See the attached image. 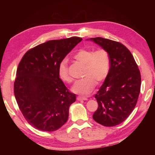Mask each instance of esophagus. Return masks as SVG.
<instances>
[{
  "label": "esophagus",
  "mask_w": 155,
  "mask_h": 155,
  "mask_svg": "<svg viewBox=\"0 0 155 155\" xmlns=\"http://www.w3.org/2000/svg\"><path fill=\"white\" fill-rule=\"evenodd\" d=\"M78 101H87V98L86 97H83V96H78L77 97Z\"/></svg>",
  "instance_id": "obj_1"
}]
</instances>
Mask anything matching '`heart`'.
<instances>
[{"instance_id":"heart-1","label":"heart","mask_w":155,"mask_h":155,"mask_svg":"<svg viewBox=\"0 0 155 155\" xmlns=\"http://www.w3.org/2000/svg\"><path fill=\"white\" fill-rule=\"evenodd\" d=\"M74 58L85 65L83 72L85 77L76 81L72 86V91L77 94L87 95L95 87V80L98 83L102 82L108 76L110 70L109 53L104 49H100L95 52L91 49H81L75 54ZM58 74L64 82H72L65 60L60 63Z\"/></svg>"}]
</instances>
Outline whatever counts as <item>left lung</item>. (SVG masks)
<instances>
[{
  "mask_svg": "<svg viewBox=\"0 0 155 155\" xmlns=\"http://www.w3.org/2000/svg\"><path fill=\"white\" fill-rule=\"evenodd\" d=\"M109 53V74L95 95L98 107L93 119L114 127L127 118L137 103L141 87L140 70L133 54L121 43L103 38L87 39Z\"/></svg>",
  "mask_w": 155,
  "mask_h": 155,
  "instance_id": "8db88e82",
  "label": "left lung"
}]
</instances>
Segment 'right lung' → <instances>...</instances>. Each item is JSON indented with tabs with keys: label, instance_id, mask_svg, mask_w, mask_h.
Wrapping results in <instances>:
<instances>
[{
	"label": "right lung",
	"instance_id": "1",
	"mask_svg": "<svg viewBox=\"0 0 155 155\" xmlns=\"http://www.w3.org/2000/svg\"><path fill=\"white\" fill-rule=\"evenodd\" d=\"M81 40L72 37L48 41L26 52L18 65L15 98L26 120L36 129L52 132L67 122L76 95L60 79L58 68Z\"/></svg>",
	"mask_w": 155,
	"mask_h": 155
}]
</instances>
